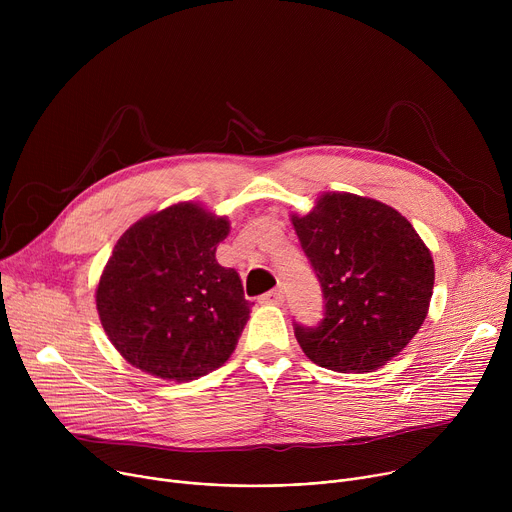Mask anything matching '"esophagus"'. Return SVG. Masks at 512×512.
Listing matches in <instances>:
<instances>
[{
	"label": "esophagus",
	"mask_w": 512,
	"mask_h": 512,
	"mask_svg": "<svg viewBox=\"0 0 512 512\" xmlns=\"http://www.w3.org/2000/svg\"><path fill=\"white\" fill-rule=\"evenodd\" d=\"M261 304H269V306H281L283 304V291L281 289H271L267 294H263L259 298Z\"/></svg>",
	"instance_id": "esophagus-1"
}]
</instances>
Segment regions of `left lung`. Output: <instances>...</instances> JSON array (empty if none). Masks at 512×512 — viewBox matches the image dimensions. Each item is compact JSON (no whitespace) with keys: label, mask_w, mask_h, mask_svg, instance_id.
<instances>
[{"label":"left lung","mask_w":512,"mask_h":512,"mask_svg":"<svg viewBox=\"0 0 512 512\" xmlns=\"http://www.w3.org/2000/svg\"><path fill=\"white\" fill-rule=\"evenodd\" d=\"M326 300L318 328L296 324L304 354L336 373H373L421 328L433 294V257L393 206L324 192L291 214Z\"/></svg>","instance_id":"obj_1"}]
</instances>
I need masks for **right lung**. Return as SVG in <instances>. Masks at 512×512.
Listing matches in <instances>:
<instances>
[{"label":"right lung","mask_w":512,"mask_h":512,"mask_svg":"<svg viewBox=\"0 0 512 512\" xmlns=\"http://www.w3.org/2000/svg\"><path fill=\"white\" fill-rule=\"evenodd\" d=\"M229 231L227 216L178 202L121 235L95 302L105 334L135 369L186 383L231 358L251 302L239 273L216 261Z\"/></svg>","instance_id":"add662e5"}]
</instances>
